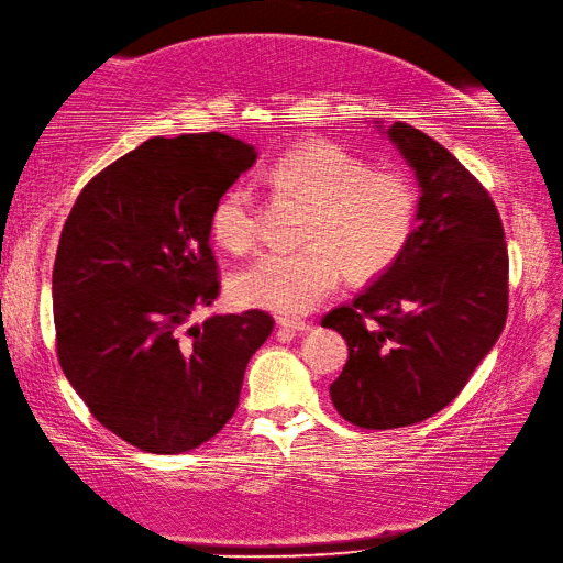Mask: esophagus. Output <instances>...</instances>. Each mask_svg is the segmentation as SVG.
Returning <instances> with one entry per match:
<instances>
[{"mask_svg": "<svg viewBox=\"0 0 563 563\" xmlns=\"http://www.w3.org/2000/svg\"><path fill=\"white\" fill-rule=\"evenodd\" d=\"M279 323V328H284V330H291V332H308L311 330L313 325L311 323H306V320H298V318H279L277 320Z\"/></svg>", "mask_w": 563, "mask_h": 563, "instance_id": "34e87169", "label": "esophagus"}]
</instances>
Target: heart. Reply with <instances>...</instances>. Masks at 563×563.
Masks as SVG:
<instances>
[{"mask_svg":"<svg viewBox=\"0 0 563 563\" xmlns=\"http://www.w3.org/2000/svg\"><path fill=\"white\" fill-rule=\"evenodd\" d=\"M267 177L308 203L294 252H269L235 277L238 301L279 316H303L350 274L374 279L404 257L418 225L420 191L408 172L369 167L332 141H306L274 159ZM216 243L245 252L257 240V206L247 187H231L211 211Z\"/></svg>","mask_w":563,"mask_h":563,"instance_id":"heart-1","label":"heart"}]
</instances>
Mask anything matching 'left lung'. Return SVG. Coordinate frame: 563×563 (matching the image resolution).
Instances as JSON below:
<instances>
[{
    "label": "left lung",
    "mask_w": 563,
    "mask_h": 563,
    "mask_svg": "<svg viewBox=\"0 0 563 563\" xmlns=\"http://www.w3.org/2000/svg\"><path fill=\"white\" fill-rule=\"evenodd\" d=\"M386 133L420 181L416 233L391 269L320 320L350 347L332 406L362 430L450 406L508 318V243L490 194L428 133L404 121Z\"/></svg>",
    "instance_id": "obj_1"
}]
</instances>
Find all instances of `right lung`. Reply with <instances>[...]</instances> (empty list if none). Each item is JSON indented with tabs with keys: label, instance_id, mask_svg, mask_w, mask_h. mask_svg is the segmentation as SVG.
Returning <instances> with one entry per match:
<instances>
[{
	"label": "right lung",
	"instance_id": "add662e5",
	"mask_svg": "<svg viewBox=\"0 0 563 563\" xmlns=\"http://www.w3.org/2000/svg\"><path fill=\"white\" fill-rule=\"evenodd\" d=\"M255 157L218 131L151 137L91 177L63 225L57 362L91 416L143 452L179 454L221 432L274 328L257 308L189 325L221 291L211 211Z\"/></svg>",
	"mask_w": 563,
	"mask_h": 563
}]
</instances>
